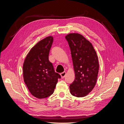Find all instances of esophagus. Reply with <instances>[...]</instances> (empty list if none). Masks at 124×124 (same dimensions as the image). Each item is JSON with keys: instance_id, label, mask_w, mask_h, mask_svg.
Returning <instances> with one entry per match:
<instances>
[{"instance_id": "esophagus-1", "label": "esophagus", "mask_w": 124, "mask_h": 124, "mask_svg": "<svg viewBox=\"0 0 124 124\" xmlns=\"http://www.w3.org/2000/svg\"><path fill=\"white\" fill-rule=\"evenodd\" d=\"M66 72H62V73H61V77H62V78H64V77H65V76H66Z\"/></svg>"}]
</instances>
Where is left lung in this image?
Returning a JSON list of instances; mask_svg holds the SVG:
<instances>
[{"instance_id": "obj_1", "label": "left lung", "mask_w": 124, "mask_h": 124, "mask_svg": "<svg viewBox=\"0 0 124 124\" xmlns=\"http://www.w3.org/2000/svg\"><path fill=\"white\" fill-rule=\"evenodd\" d=\"M70 48L75 79L70 85L71 94L83 97L96 85L99 71L98 58L92 44L82 35L70 33L66 36Z\"/></svg>"}]
</instances>
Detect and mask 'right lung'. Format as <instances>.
Here are the masks:
<instances>
[{
	"instance_id": "1",
	"label": "right lung",
	"mask_w": 124,
	"mask_h": 124,
	"mask_svg": "<svg viewBox=\"0 0 124 124\" xmlns=\"http://www.w3.org/2000/svg\"><path fill=\"white\" fill-rule=\"evenodd\" d=\"M53 42L52 36L39 41L29 51L23 63L25 83L31 94L38 99L46 98L53 94L58 78H61L48 60Z\"/></svg>"
}]
</instances>
